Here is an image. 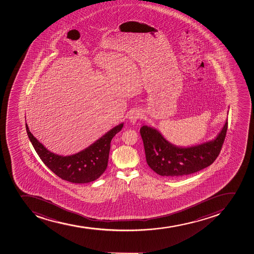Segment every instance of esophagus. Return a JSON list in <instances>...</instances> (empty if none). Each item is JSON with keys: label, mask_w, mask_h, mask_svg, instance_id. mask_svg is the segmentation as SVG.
<instances>
[{"label": "esophagus", "mask_w": 254, "mask_h": 254, "mask_svg": "<svg viewBox=\"0 0 254 254\" xmlns=\"http://www.w3.org/2000/svg\"><path fill=\"white\" fill-rule=\"evenodd\" d=\"M140 119H142V115L140 114V111H138L136 109L130 111V114L128 115V119L130 124H135Z\"/></svg>", "instance_id": "esophagus-1"}]
</instances>
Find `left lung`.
<instances>
[{"label": "left lung", "instance_id": "1", "mask_svg": "<svg viewBox=\"0 0 254 254\" xmlns=\"http://www.w3.org/2000/svg\"><path fill=\"white\" fill-rule=\"evenodd\" d=\"M228 121L216 137L191 146H178L169 142L155 127L140 129L148 165L160 176L179 178L200 171L212 164L222 148Z\"/></svg>", "mask_w": 254, "mask_h": 254}]
</instances>
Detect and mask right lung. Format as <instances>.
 I'll list each match as a JSON object with an SVG mask.
<instances>
[{
  "mask_svg": "<svg viewBox=\"0 0 254 254\" xmlns=\"http://www.w3.org/2000/svg\"><path fill=\"white\" fill-rule=\"evenodd\" d=\"M124 127V123L112 128L93 144L74 155H57L48 150L30 132L25 124L29 140L42 161L59 178L73 184H87L99 179L108 166L110 143Z\"/></svg>",
  "mask_w": 254,
  "mask_h": 254,
  "instance_id": "right-lung-1",
  "label": "right lung"
}]
</instances>
